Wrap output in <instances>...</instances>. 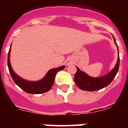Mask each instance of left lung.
I'll list each match as a JSON object with an SVG mask.
<instances>
[{
	"label": "left lung",
	"instance_id": "1",
	"mask_svg": "<svg viewBox=\"0 0 128 128\" xmlns=\"http://www.w3.org/2000/svg\"><path fill=\"white\" fill-rule=\"evenodd\" d=\"M115 45L117 46L115 38L113 36ZM118 49V47H117ZM120 58L119 56H118L117 63L115 67L113 68L110 72L104 76L100 78H93L87 75L85 72H82L79 68L77 67V72L74 76V81L76 84L80 89L85 91H96L103 88L107 86L114 80L115 76L117 74L119 68Z\"/></svg>",
	"mask_w": 128,
	"mask_h": 128
}]
</instances>
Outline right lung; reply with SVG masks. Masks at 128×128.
Segmentation results:
<instances>
[{"instance_id": "1", "label": "right lung", "mask_w": 128, "mask_h": 128, "mask_svg": "<svg viewBox=\"0 0 128 128\" xmlns=\"http://www.w3.org/2000/svg\"><path fill=\"white\" fill-rule=\"evenodd\" d=\"M11 45L10 46V50L8 56V65L9 71L10 72L11 76L15 82L20 88L22 89L24 92L31 94H40L47 92L51 88L54 82V80L58 72L63 70L65 66H62L60 67L52 68L48 70L46 76L41 80L37 81H30L24 80L22 78L16 74L13 71V68L10 63V52H11Z\"/></svg>"}]
</instances>
